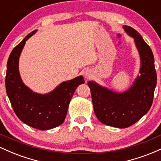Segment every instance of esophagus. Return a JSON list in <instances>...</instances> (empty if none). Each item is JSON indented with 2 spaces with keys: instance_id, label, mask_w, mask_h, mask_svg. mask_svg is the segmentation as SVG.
Masks as SVG:
<instances>
[{
  "instance_id": "34e87169",
  "label": "esophagus",
  "mask_w": 161,
  "mask_h": 161,
  "mask_svg": "<svg viewBox=\"0 0 161 161\" xmlns=\"http://www.w3.org/2000/svg\"><path fill=\"white\" fill-rule=\"evenodd\" d=\"M92 72L90 71V70H86V71H85L84 76H85V78L87 79V80H88V79H90V78L92 77Z\"/></svg>"
}]
</instances>
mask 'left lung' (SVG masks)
I'll return each instance as SVG.
<instances>
[{"instance_id":"left-lung-1","label":"left lung","mask_w":161,"mask_h":161,"mask_svg":"<svg viewBox=\"0 0 161 161\" xmlns=\"http://www.w3.org/2000/svg\"><path fill=\"white\" fill-rule=\"evenodd\" d=\"M125 32L134 38L141 60L139 73L132 86L124 92H113L89 81L94 111L101 123L116 128H127L145 115L152 105L157 73L151 47L133 28L124 25Z\"/></svg>"}]
</instances>
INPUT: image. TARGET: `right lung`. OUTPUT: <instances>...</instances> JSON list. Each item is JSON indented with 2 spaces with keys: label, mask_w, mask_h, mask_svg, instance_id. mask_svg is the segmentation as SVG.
<instances>
[{
  "label": "right lung",
  "mask_w": 161,
  "mask_h": 161,
  "mask_svg": "<svg viewBox=\"0 0 161 161\" xmlns=\"http://www.w3.org/2000/svg\"><path fill=\"white\" fill-rule=\"evenodd\" d=\"M36 32L29 33L10 53L5 85L12 108L20 120L32 128L48 130L64 123L75 89L85 81L80 75L62 82L45 95L34 92L24 84L19 72V56L25 42Z\"/></svg>",
  "instance_id": "obj_1"
}]
</instances>
